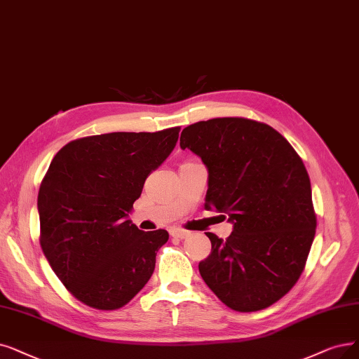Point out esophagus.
<instances>
[{
    "label": "esophagus",
    "instance_id": "obj_1",
    "mask_svg": "<svg viewBox=\"0 0 359 359\" xmlns=\"http://www.w3.org/2000/svg\"><path fill=\"white\" fill-rule=\"evenodd\" d=\"M170 236L175 237V238H187L190 236L189 231H185V229H180V228H172L170 229Z\"/></svg>",
    "mask_w": 359,
    "mask_h": 359
}]
</instances>
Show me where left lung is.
I'll return each instance as SVG.
<instances>
[{
    "mask_svg": "<svg viewBox=\"0 0 359 359\" xmlns=\"http://www.w3.org/2000/svg\"><path fill=\"white\" fill-rule=\"evenodd\" d=\"M180 146L208 168L205 209L233 224L225 240L206 233L212 252L200 276L234 311L276 304L302 274L317 228L302 159L274 128L245 118L193 123Z\"/></svg>",
    "mask_w": 359,
    "mask_h": 359,
    "instance_id": "obj_1",
    "label": "left lung"
}]
</instances>
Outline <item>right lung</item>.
I'll list each match as a JSON object with an SVG mask.
<instances>
[{"instance_id": "obj_1", "label": "right lung", "mask_w": 359, "mask_h": 359, "mask_svg": "<svg viewBox=\"0 0 359 359\" xmlns=\"http://www.w3.org/2000/svg\"><path fill=\"white\" fill-rule=\"evenodd\" d=\"M178 134L180 126L85 137L51 161L38 193L39 243L55 276L82 304L118 309L150 280L169 234L141 231L128 217Z\"/></svg>"}]
</instances>
